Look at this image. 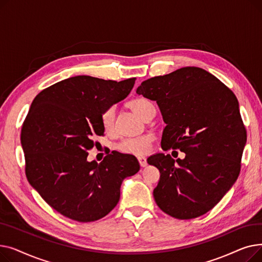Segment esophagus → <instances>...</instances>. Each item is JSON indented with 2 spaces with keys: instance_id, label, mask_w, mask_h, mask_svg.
<instances>
[{
  "instance_id": "obj_1",
  "label": "esophagus",
  "mask_w": 262,
  "mask_h": 262,
  "mask_svg": "<svg viewBox=\"0 0 262 262\" xmlns=\"http://www.w3.org/2000/svg\"><path fill=\"white\" fill-rule=\"evenodd\" d=\"M138 161H139L141 167H146L147 166V162H146V158L145 157H143V156L138 157Z\"/></svg>"
}]
</instances>
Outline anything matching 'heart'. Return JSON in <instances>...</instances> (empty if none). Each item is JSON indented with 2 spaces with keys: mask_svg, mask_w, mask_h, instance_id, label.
<instances>
[{
  "mask_svg": "<svg viewBox=\"0 0 262 262\" xmlns=\"http://www.w3.org/2000/svg\"><path fill=\"white\" fill-rule=\"evenodd\" d=\"M128 106L134 110L136 114H138L142 119H144L149 112V109L154 107L153 103L144 99L139 98L135 99L128 103ZM115 117L116 112L114 107H109L102 114V125L106 132L113 130L115 126ZM154 141L153 136L143 135L136 138L124 139L118 144V149L123 153L134 154V155H144L147 154Z\"/></svg>",
  "mask_w": 262,
  "mask_h": 262,
  "instance_id": "heart-1",
  "label": "heart"
}]
</instances>
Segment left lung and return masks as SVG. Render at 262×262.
<instances>
[{"instance_id":"8db88e82","label":"left lung","mask_w":262,"mask_h":262,"mask_svg":"<svg viewBox=\"0 0 262 262\" xmlns=\"http://www.w3.org/2000/svg\"><path fill=\"white\" fill-rule=\"evenodd\" d=\"M136 93L156 101L160 109L167 124L161 148L186 154L176 160L163 153L147 158L160 172L153 191L158 207L181 220L208 212L240 173L246 132L236 95L198 67L146 79Z\"/></svg>"}]
</instances>
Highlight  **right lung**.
Masks as SVG:
<instances>
[{"label": "right lung", "mask_w": 262, "mask_h": 262, "mask_svg": "<svg viewBox=\"0 0 262 262\" xmlns=\"http://www.w3.org/2000/svg\"><path fill=\"white\" fill-rule=\"evenodd\" d=\"M136 78L121 81L78 75L34 99L21 130L27 181L50 206L77 222L112 211L124 178L140 170L137 158L112 152L88 161L93 138L103 136L102 114L130 93Z\"/></svg>", "instance_id": "right-lung-1"}]
</instances>
